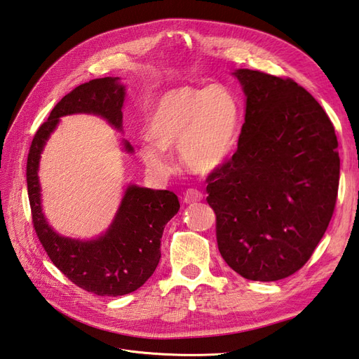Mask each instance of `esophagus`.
Here are the masks:
<instances>
[{"label": "esophagus", "mask_w": 359, "mask_h": 359, "mask_svg": "<svg viewBox=\"0 0 359 359\" xmlns=\"http://www.w3.org/2000/svg\"><path fill=\"white\" fill-rule=\"evenodd\" d=\"M203 198V194L199 191V190H194V189H190L187 190L186 193H184L182 196V202L187 203V205H191V203H196V202H201Z\"/></svg>", "instance_id": "34e87169"}]
</instances>
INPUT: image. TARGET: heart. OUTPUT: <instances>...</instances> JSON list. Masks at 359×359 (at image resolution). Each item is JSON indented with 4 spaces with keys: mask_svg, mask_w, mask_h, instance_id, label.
<instances>
[{
    "mask_svg": "<svg viewBox=\"0 0 359 359\" xmlns=\"http://www.w3.org/2000/svg\"><path fill=\"white\" fill-rule=\"evenodd\" d=\"M241 107L226 86H178L163 93L151 107L145 139L139 145L144 165L158 175L172 170L168 151L180 149L190 172L199 175L223 168L240 132Z\"/></svg>",
    "mask_w": 359,
    "mask_h": 359,
    "instance_id": "b5f03b06",
    "label": "heart"
}]
</instances>
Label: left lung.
Wrapping results in <instances>:
<instances>
[{"label":"left lung","mask_w":359,"mask_h":359,"mask_svg":"<svg viewBox=\"0 0 359 359\" xmlns=\"http://www.w3.org/2000/svg\"><path fill=\"white\" fill-rule=\"evenodd\" d=\"M245 95L238 149L208 177L224 262L247 280L276 281L304 266L322 240L339 191L334 126L289 78L238 69Z\"/></svg>","instance_id":"left-lung-1"}]
</instances>
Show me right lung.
I'll return each instance as SVG.
<instances>
[{
  "mask_svg": "<svg viewBox=\"0 0 359 359\" xmlns=\"http://www.w3.org/2000/svg\"><path fill=\"white\" fill-rule=\"evenodd\" d=\"M124 99L126 85L119 78L109 76L76 86L53 107L48 121L39 127L27 163L32 223L41 245L64 276L76 286L99 297L127 295L153 276L161 257L163 231L180 210L178 196L169 190L130 184L106 232L93 240H74L57 233L46 220L41 206L39 166L48 139L62 116L95 115L123 132ZM123 145L128 154L133 153V147L127 140H123Z\"/></svg>",
  "mask_w": 359,
  "mask_h": 359,
  "instance_id": "obj_1",
  "label": "right lung"
}]
</instances>
